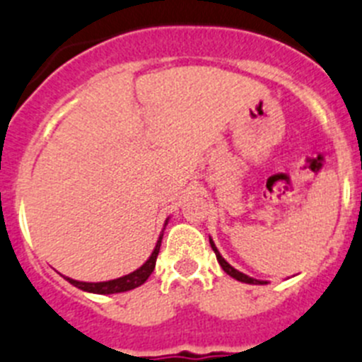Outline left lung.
I'll return each instance as SVG.
<instances>
[{
  "instance_id": "obj_1",
  "label": "left lung",
  "mask_w": 362,
  "mask_h": 362,
  "mask_svg": "<svg viewBox=\"0 0 362 362\" xmlns=\"http://www.w3.org/2000/svg\"><path fill=\"white\" fill-rule=\"evenodd\" d=\"M209 243H211V249H213V250H214V254H216L218 263H220L221 269L226 270V272H227V274L230 276V278L238 279V281H242V283H249V285H267V281H262V279H254V278H250V276L243 274V272H240V270L234 269L233 265H229V263L226 262V258H223V256H221V254H220V250L216 249V245H214L213 238H209Z\"/></svg>"
}]
</instances>
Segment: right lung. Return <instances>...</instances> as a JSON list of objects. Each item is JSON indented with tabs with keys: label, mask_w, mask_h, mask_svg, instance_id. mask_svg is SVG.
<instances>
[{
	"label": "right lung",
	"mask_w": 362,
	"mask_h": 362,
	"mask_svg": "<svg viewBox=\"0 0 362 362\" xmlns=\"http://www.w3.org/2000/svg\"><path fill=\"white\" fill-rule=\"evenodd\" d=\"M168 223V220H165ZM165 223H164V229H165ZM162 236L164 233L158 236L157 240V245L153 249L151 256L148 258V262L144 263L142 267H139L136 270L129 272V274L122 276V278H117V279H110V281H99V283H88V281H77V279H71L64 276L68 283H71L74 286L81 288L84 292H92V294H119V292H128L136 288V286H141L142 283H146V279L151 276V272L155 270V263H157V256H158V250H160V243H162Z\"/></svg>",
	"instance_id": "add662e5"
}]
</instances>
